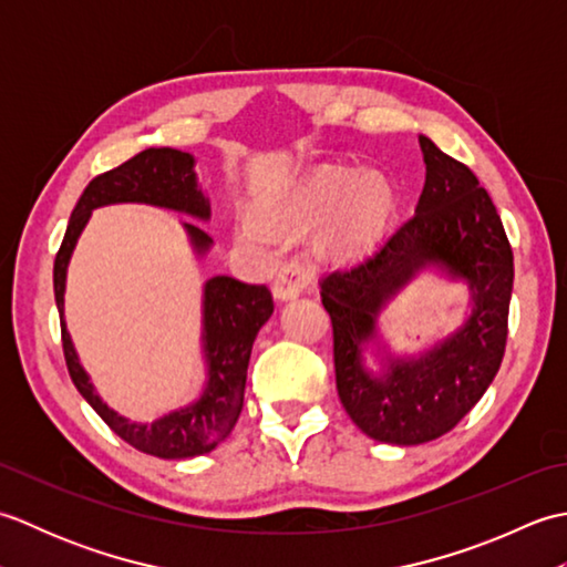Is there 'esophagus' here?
Here are the masks:
<instances>
[{
    "label": "esophagus",
    "instance_id": "34e87169",
    "mask_svg": "<svg viewBox=\"0 0 567 567\" xmlns=\"http://www.w3.org/2000/svg\"><path fill=\"white\" fill-rule=\"evenodd\" d=\"M311 280H315V270H311V265L305 258L295 256L287 262H282V268L277 270L272 292L277 299H292L302 290H307Z\"/></svg>",
    "mask_w": 567,
    "mask_h": 567
}]
</instances>
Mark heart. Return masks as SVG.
Here are the masks:
<instances>
[{"mask_svg":"<svg viewBox=\"0 0 567 567\" xmlns=\"http://www.w3.org/2000/svg\"><path fill=\"white\" fill-rule=\"evenodd\" d=\"M346 204V234L353 240H365L388 219L392 209V192L378 177H368L355 171H327L309 185L295 212L299 219L327 216ZM248 236H260L258 226H246Z\"/></svg>","mask_w":567,"mask_h":567,"instance_id":"heart-1","label":"heart"}]
</instances>
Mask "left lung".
Masks as SVG:
<instances>
[{
    "mask_svg": "<svg viewBox=\"0 0 567 567\" xmlns=\"http://www.w3.org/2000/svg\"><path fill=\"white\" fill-rule=\"evenodd\" d=\"M419 146L426 183L414 216L321 282L341 404L370 439L396 445L443 436L480 402L507 348L514 285L512 246L487 189L426 136H419ZM431 261L466 277L474 315L424 357L393 361L388 377L372 379L359 365V346L374 332L379 309Z\"/></svg>",
    "mask_w": 567,
    "mask_h": 567,
    "instance_id": "obj_1",
    "label": "left lung"
}]
</instances>
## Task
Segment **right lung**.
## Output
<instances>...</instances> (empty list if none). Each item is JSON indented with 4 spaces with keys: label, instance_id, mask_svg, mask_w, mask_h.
<instances>
[{
    "label": "right lung",
    "instance_id": "right-lung-1",
    "mask_svg": "<svg viewBox=\"0 0 567 567\" xmlns=\"http://www.w3.org/2000/svg\"><path fill=\"white\" fill-rule=\"evenodd\" d=\"M192 165H195V158L189 153L175 148H146L114 171L94 177L70 214L68 231L53 262L60 339H63L65 365L78 392L116 436H122L141 453L167 457V461L209 453L234 431L240 409H244L252 341L275 309L270 290L265 285H248L228 275H216L204 285V351H207L209 363L207 390L192 406L167 414L153 424H131L128 419L112 412L94 392L65 329L63 292L70 252L75 248L92 209L116 202H143L207 219L209 202L204 199L202 189L197 187ZM185 226L195 248L199 252L207 250L212 244L209 234L195 224Z\"/></svg>",
    "mask_w": 567,
    "mask_h": 567
}]
</instances>
